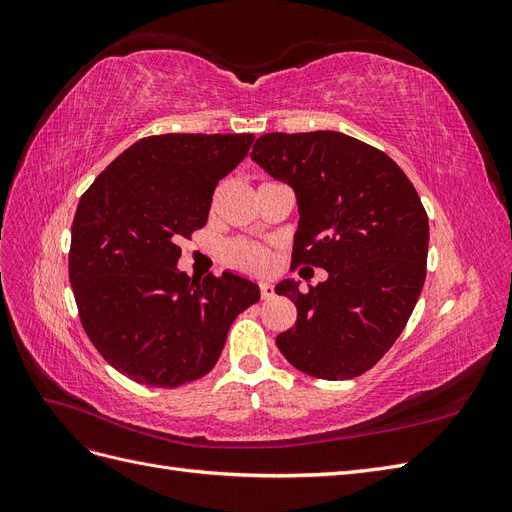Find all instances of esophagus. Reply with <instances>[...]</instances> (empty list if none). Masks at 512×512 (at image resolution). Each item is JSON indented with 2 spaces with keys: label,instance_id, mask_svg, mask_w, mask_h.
Instances as JSON below:
<instances>
[{
  "label": "esophagus",
  "instance_id": "1",
  "mask_svg": "<svg viewBox=\"0 0 512 512\" xmlns=\"http://www.w3.org/2000/svg\"><path fill=\"white\" fill-rule=\"evenodd\" d=\"M273 286H269V284H260V297L262 299H271L273 297Z\"/></svg>",
  "mask_w": 512,
  "mask_h": 512
}]
</instances>
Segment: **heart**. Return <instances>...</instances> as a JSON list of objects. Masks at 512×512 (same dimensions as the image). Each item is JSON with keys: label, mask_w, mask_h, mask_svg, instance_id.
Returning <instances> with one entry per match:
<instances>
[{"label": "heart", "mask_w": 512, "mask_h": 512, "mask_svg": "<svg viewBox=\"0 0 512 512\" xmlns=\"http://www.w3.org/2000/svg\"><path fill=\"white\" fill-rule=\"evenodd\" d=\"M224 260L228 265L243 269V271H265L269 265V252L265 247L245 243V241H230L222 250Z\"/></svg>", "instance_id": "heart-1"}]
</instances>
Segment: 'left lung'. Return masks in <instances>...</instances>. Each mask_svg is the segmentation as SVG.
<instances>
[{"mask_svg": "<svg viewBox=\"0 0 512 512\" xmlns=\"http://www.w3.org/2000/svg\"><path fill=\"white\" fill-rule=\"evenodd\" d=\"M250 156L297 196L292 258L329 273L307 292L294 280L275 286L297 305V324L277 335V348L307 376H361L421 297L429 247L421 198L386 153L342 132H271Z\"/></svg>", "mask_w": 512, "mask_h": 512, "instance_id": "obj_1", "label": "left lung"}]
</instances>
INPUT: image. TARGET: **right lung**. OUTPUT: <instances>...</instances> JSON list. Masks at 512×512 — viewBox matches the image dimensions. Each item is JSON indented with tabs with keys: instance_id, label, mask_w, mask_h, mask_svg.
<instances>
[{
	"instance_id": "1",
	"label": "right lung",
	"mask_w": 512,
	"mask_h": 512,
	"mask_svg": "<svg viewBox=\"0 0 512 512\" xmlns=\"http://www.w3.org/2000/svg\"><path fill=\"white\" fill-rule=\"evenodd\" d=\"M254 134L147 136L108 164L72 222L70 284L91 342L130 380L173 389L218 363L232 320L260 299L247 277L179 271L183 237L203 228L215 185Z\"/></svg>"
}]
</instances>
